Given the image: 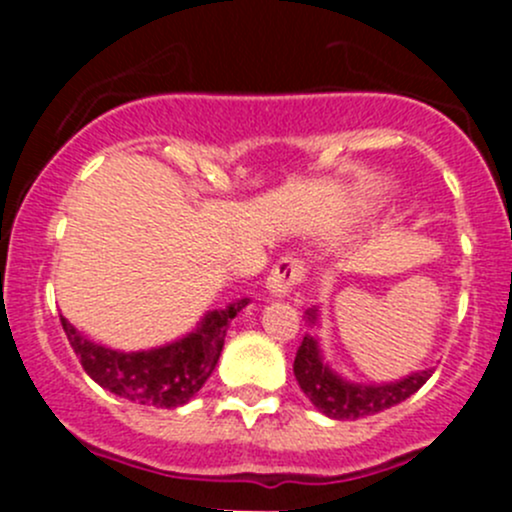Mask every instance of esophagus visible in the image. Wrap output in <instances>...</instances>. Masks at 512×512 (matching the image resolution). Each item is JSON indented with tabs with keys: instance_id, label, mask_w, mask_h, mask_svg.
Instances as JSON below:
<instances>
[{
	"instance_id": "1",
	"label": "esophagus",
	"mask_w": 512,
	"mask_h": 512,
	"mask_svg": "<svg viewBox=\"0 0 512 512\" xmlns=\"http://www.w3.org/2000/svg\"><path fill=\"white\" fill-rule=\"evenodd\" d=\"M302 277L304 262L299 257H282L267 277V292H270V297H289L292 287L302 282Z\"/></svg>"
}]
</instances>
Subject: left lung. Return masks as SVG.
I'll list each match as a JSON object with an SVG mask.
<instances>
[{
    "label": "left lung",
    "mask_w": 512,
    "mask_h": 512,
    "mask_svg": "<svg viewBox=\"0 0 512 512\" xmlns=\"http://www.w3.org/2000/svg\"><path fill=\"white\" fill-rule=\"evenodd\" d=\"M317 319V309H309L307 322L317 324ZM431 374V369L414 371L404 379L381 381V384H359V381L344 379L329 366V361H324L319 339L312 334H304L302 347L294 356V376L299 381V389L307 394L314 409H319L329 418H337V421H356V418L374 416L379 411L391 409V406L401 404L411 394H416L431 379Z\"/></svg>",
    "instance_id": "obj_1"
}]
</instances>
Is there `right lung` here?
Here are the masks:
<instances>
[{"mask_svg":"<svg viewBox=\"0 0 512 512\" xmlns=\"http://www.w3.org/2000/svg\"><path fill=\"white\" fill-rule=\"evenodd\" d=\"M247 304H250L247 297L235 299L225 309H213L205 314L193 332L163 347L141 349V352H121L96 344L94 339L81 334L64 314H61V327L84 371L98 386L133 404L175 409L188 404L210 379L223 352L227 327Z\"/></svg>","mask_w":512,"mask_h":512,"instance_id":"right-lung-1","label":"right lung"}]
</instances>
